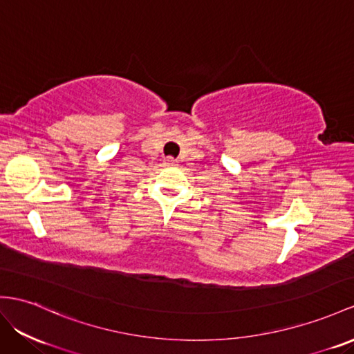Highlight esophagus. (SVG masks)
Listing matches in <instances>:
<instances>
[{
    "label": "esophagus",
    "mask_w": 354,
    "mask_h": 354,
    "mask_svg": "<svg viewBox=\"0 0 354 354\" xmlns=\"http://www.w3.org/2000/svg\"><path fill=\"white\" fill-rule=\"evenodd\" d=\"M175 162H176V161H175L174 158H166V160H165V165H166V166H175Z\"/></svg>",
    "instance_id": "1"
}]
</instances>
